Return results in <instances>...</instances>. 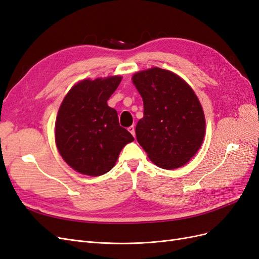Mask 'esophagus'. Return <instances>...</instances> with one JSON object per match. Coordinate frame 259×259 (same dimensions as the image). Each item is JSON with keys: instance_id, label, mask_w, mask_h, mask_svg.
<instances>
[{"instance_id": "34e87169", "label": "esophagus", "mask_w": 259, "mask_h": 259, "mask_svg": "<svg viewBox=\"0 0 259 259\" xmlns=\"http://www.w3.org/2000/svg\"><path fill=\"white\" fill-rule=\"evenodd\" d=\"M127 130H128V132L131 133V134L135 137V127L134 126H130Z\"/></svg>"}]
</instances>
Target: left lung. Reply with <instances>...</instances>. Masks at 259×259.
Returning a JSON list of instances; mask_svg holds the SVG:
<instances>
[{"label":"left lung","instance_id":"1","mask_svg":"<svg viewBox=\"0 0 259 259\" xmlns=\"http://www.w3.org/2000/svg\"><path fill=\"white\" fill-rule=\"evenodd\" d=\"M132 80L144 101L137 142L156 166H184L205 135V116L197 95L182 77L165 69L144 70Z\"/></svg>","mask_w":259,"mask_h":259}]
</instances>
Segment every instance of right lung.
<instances>
[{"mask_svg": "<svg viewBox=\"0 0 259 259\" xmlns=\"http://www.w3.org/2000/svg\"><path fill=\"white\" fill-rule=\"evenodd\" d=\"M121 80L119 75L83 80L72 86L60 105L55 123L56 146L68 165L81 174L108 173L124 146L134 140L107 104Z\"/></svg>", "mask_w": 259, "mask_h": 259, "instance_id": "add662e5", "label": "right lung"}]
</instances>
